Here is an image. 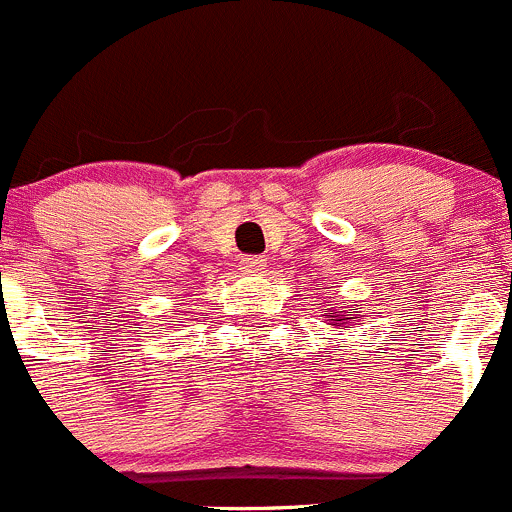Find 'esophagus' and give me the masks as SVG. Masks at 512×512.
Returning <instances> with one entry per match:
<instances>
[{
  "label": "esophagus",
  "instance_id": "1",
  "mask_svg": "<svg viewBox=\"0 0 512 512\" xmlns=\"http://www.w3.org/2000/svg\"><path fill=\"white\" fill-rule=\"evenodd\" d=\"M238 264H241V269L248 271V274H256V271L264 269L266 261L261 259V256H243V259L238 261Z\"/></svg>",
  "mask_w": 512,
  "mask_h": 512
}]
</instances>
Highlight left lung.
<instances>
[{
    "mask_svg": "<svg viewBox=\"0 0 512 512\" xmlns=\"http://www.w3.org/2000/svg\"><path fill=\"white\" fill-rule=\"evenodd\" d=\"M334 316H337V319H332V324H342V321H344V324H347V321H354V319H359V314H357V311H352V309H347V311H344V314H342V311H337V309H334Z\"/></svg>",
    "mask_w": 512,
    "mask_h": 512,
    "instance_id": "left-lung-1",
    "label": "left lung"
}]
</instances>
